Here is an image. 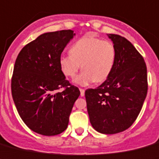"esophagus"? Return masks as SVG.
<instances>
[{
    "mask_svg": "<svg viewBox=\"0 0 159 159\" xmlns=\"http://www.w3.org/2000/svg\"><path fill=\"white\" fill-rule=\"evenodd\" d=\"M80 96H84V93H85V90L83 89H80Z\"/></svg>",
    "mask_w": 159,
    "mask_h": 159,
    "instance_id": "esophagus-1",
    "label": "esophagus"
}]
</instances>
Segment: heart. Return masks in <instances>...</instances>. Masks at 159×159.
Instances as JSON below:
<instances>
[{
	"instance_id": "obj_1",
	"label": "heart",
	"mask_w": 159,
	"mask_h": 159,
	"mask_svg": "<svg viewBox=\"0 0 159 159\" xmlns=\"http://www.w3.org/2000/svg\"><path fill=\"white\" fill-rule=\"evenodd\" d=\"M69 55L59 58V66L67 77L75 75L80 68L83 71L74 79V83L87 86L92 83H102L109 77L116 63L115 46L109 41L86 35L71 46Z\"/></svg>"
}]
</instances>
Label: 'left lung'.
Instances as JSON below:
<instances>
[{"instance_id": "obj_1", "label": "left lung", "mask_w": 159, "mask_h": 159, "mask_svg": "<svg viewBox=\"0 0 159 159\" xmlns=\"http://www.w3.org/2000/svg\"><path fill=\"white\" fill-rule=\"evenodd\" d=\"M107 35L116 48L114 67L102 84L85 91V98L93 128L114 134L129 128L138 117L147 94V70L143 57L129 41Z\"/></svg>"}]
</instances>
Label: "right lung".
Instances as JSON below:
<instances>
[{"instance_id":"right-lung-1","label":"right lung","mask_w":159,"mask_h":159,"mask_svg":"<svg viewBox=\"0 0 159 159\" xmlns=\"http://www.w3.org/2000/svg\"><path fill=\"white\" fill-rule=\"evenodd\" d=\"M75 34L70 30L41 34L25 45L17 55L11 90L21 118L32 131L44 136L63 133L80 95L66 80L59 58ZM62 87L63 92H58Z\"/></svg>"}]
</instances>
